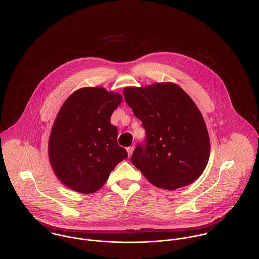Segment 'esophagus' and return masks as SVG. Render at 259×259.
Listing matches in <instances>:
<instances>
[{"label": "esophagus", "mask_w": 259, "mask_h": 259, "mask_svg": "<svg viewBox=\"0 0 259 259\" xmlns=\"http://www.w3.org/2000/svg\"><path fill=\"white\" fill-rule=\"evenodd\" d=\"M127 150V153H128V156H131L133 154V151H134V148L133 147H130V148H126Z\"/></svg>", "instance_id": "obj_1"}]
</instances>
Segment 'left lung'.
Masks as SVG:
<instances>
[{"label":"left lung","mask_w":259,"mask_h":259,"mask_svg":"<svg viewBox=\"0 0 259 259\" xmlns=\"http://www.w3.org/2000/svg\"><path fill=\"white\" fill-rule=\"evenodd\" d=\"M123 95L146 130L132 163L155 186L174 190L190 185L203 172L210 154L208 132L193 101L171 82L127 87Z\"/></svg>","instance_id":"1"}]
</instances>
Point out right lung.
<instances>
[{
	"label": "right lung",
	"mask_w": 259,
	"mask_h": 259,
	"mask_svg": "<svg viewBox=\"0 0 259 259\" xmlns=\"http://www.w3.org/2000/svg\"><path fill=\"white\" fill-rule=\"evenodd\" d=\"M121 100L119 94L96 87L79 89L65 102L49 140L52 167L64 185L81 193L95 192L127 158L111 123Z\"/></svg>",
	"instance_id": "right-lung-1"
}]
</instances>
